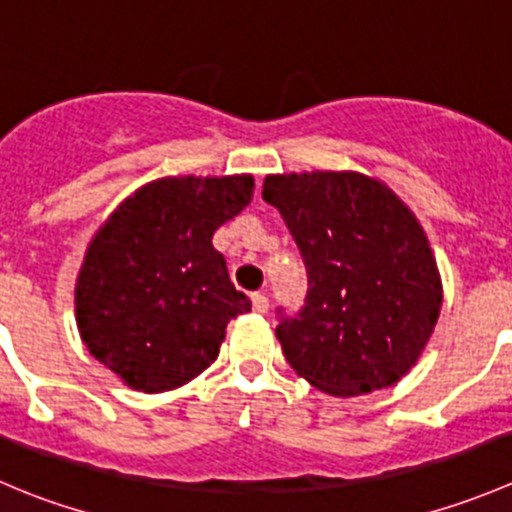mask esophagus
<instances>
[{"mask_svg":"<svg viewBox=\"0 0 512 512\" xmlns=\"http://www.w3.org/2000/svg\"><path fill=\"white\" fill-rule=\"evenodd\" d=\"M252 307H255V312H262V315H265V312L270 310V300H267V295H262V292H255V295H252Z\"/></svg>","mask_w":512,"mask_h":512,"instance_id":"obj_1","label":"esophagus"}]
</instances>
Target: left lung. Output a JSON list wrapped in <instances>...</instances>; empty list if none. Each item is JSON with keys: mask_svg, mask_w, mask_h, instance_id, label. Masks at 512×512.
Returning <instances> with one entry per match:
<instances>
[{"mask_svg": "<svg viewBox=\"0 0 512 512\" xmlns=\"http://www.w3.org/2000/svg\"><path fill=\"white\" fill-rule=\"evenodd\" d=\"M307 270L300 312L277 307L287 362L322 393L395 385L418 362L443 305L438 265L403 200L360 172L267 175Z\"/></svg>", "mask_w": 512, "mask_h": 512, "instance_id": "obj_1", "label": "left lung"}]
</instances>
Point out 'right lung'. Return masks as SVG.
<instances>
[{
    "label": "right lung",
    "instance_id": "1",
    "mask_svg": "<svg viewBox=\"0 0 512 512\" xmlns=\"http://www.w3.org/2000/svg\"><path fill=\"white\" fill-rule=\"evenodd\" d=\"M255 180L165 177L140 187L92 237L74 287L87 350L132 390H175L220 355L225 327L250 310L225 257L220 225L252 200Z\"/></svg>",
    "mask_w": 512,
    "mask_h": 512
}]
</instances>
